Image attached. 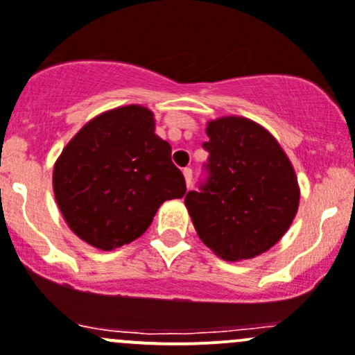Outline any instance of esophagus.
<instances>
[{
  "mask_svg": "<svg viewBox=\"0 0 355 355\" xmlns=\"http://www.w3.org/2000/svg\"><path fill=\"white\" fill-rule=\"evenodd\" d=\"M182 173H184L185 185H187V189H189V187H191V184H192V170H191V168H184V171H182Z\"/></svg>",
  "mask_w": 355,
  "mask_h": 355,
  "instance_id": "esophagus-1",
  "label": "esophagus"
}]
</instances>
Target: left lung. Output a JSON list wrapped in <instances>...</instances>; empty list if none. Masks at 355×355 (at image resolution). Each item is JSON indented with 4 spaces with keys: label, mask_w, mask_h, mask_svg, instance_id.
I'll list each match as a JSON object with an SVG mask.
<instances>
[{
    "label": "left lung",
    "mask_w": 355,
    "mask_h": 355,
    "mask_svg": "<svg viewBox=\"0 0 355 355\" xmlns=\"http://www.w3.org/2000/svg\"><path fill=\"white\" fill-rule=\"evenodd\" d=\"M208 178L185 196L199 239L229 261L258 257L284 236L300 202L297 175L277 140L239 116L209 121Z\"/></svg>",
    "instance_id": "obj_1"
}]
</instances>
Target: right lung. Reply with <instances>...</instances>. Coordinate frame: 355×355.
I'll use <instances>...</instances> for the list:
<instances>
[{
    "label": "right lung",
    "mask_w": 355,
    "mask_h": 355,
    "mask_svg": "<svg viewBox=\"0 0 355 355\" xmlns=\"http://www.w3.org/2000/svg\"><path fill=\"white\" fill-rule=\"evenodd\" d=\"M154 128L142 105L112 109L86 123L58 156L55 199L85 243L104 251L132 243L164 201L185 194L171 146Z\"/></svg>",
    "instance_id": "add662e5"
}]
</instances>
